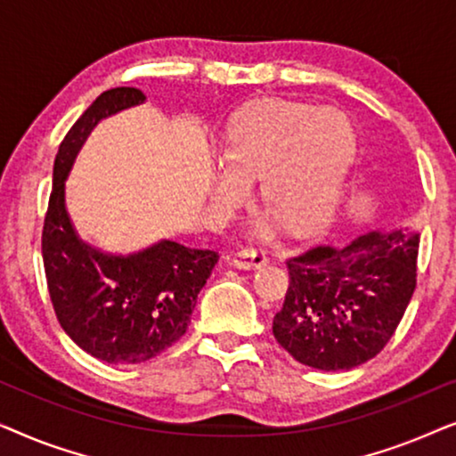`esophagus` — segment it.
Listing matches in <instances>:
<instances>
[{
    "mask_svg": "<svg viewBox=\"0 0 456 456\" xmlns=\"http://www.w3.org/2000/svg\"><path fill=\"white\" fill-rule=\"evenodd\" d=\"M232 264L236 267H242V270H253V267H261L267 264V255L261 248L245 247L239 253H234Z\"/></svg>",
    "mask_w": 456,
    "mask_h": 456,
    "instance_id": "34e87169",
    "label": "esophagus"
}]
</instances>
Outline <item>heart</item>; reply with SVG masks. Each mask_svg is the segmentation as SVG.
Listing matches in <instances>:
<instances>
[{"label": "heart", "mask_w": 456, "mask_h": 456, "mask_svg": "<svg viewBox=\"0 0 456 456\" xmlns=\"http://www.w3.org/2000/svg\"><path fill=\"white\" fill-rule=\"evenodd\" d=\"M351 122L338 110L270 99L242 110L222 145L226 170L214 192L226 209L247 195V180L259 176V195L292 230H311L326 220L354 158ZM255 222L270 234L273 217Z\"/></svg>", "instance_id": "1"}]
</instances>
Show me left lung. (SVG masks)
<instances>
[{
	"label": "left lung",
	"mask_w": 456,
	"mask_h": 456,
	"mask_svg": "<svg viewBox=\"0 0 456 456\" xmlns=\"http://www.w3.org/2000/svg\"><path fill=\"white\" fill-rule=\"evenodd\" d=\"M417 251V232L376 230L348 247L322 242L292 255L290 284L272 328L280 346L323 371L376 357L413 297Z\"/></svg>",
	"instance_id": "left-lung-1"
}]
</instances>
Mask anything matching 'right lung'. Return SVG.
Returning a JSON list of instances; mask_svg holds the SVG:
<instances>
[{"label":"right lung","instance_id":"obj_1","mask_svg":"<svg viewBox=\"0 0 456 456\" xmlns=\"http://www.w3.org/2000/svg\"><path fill=\"white\" fill-rule=\"evenodd\" d=\"M145 99L134 86H116L103 91L72 124L53 161L41 234L43 267L60 326L83 351L114 365L142 363L183 338L199 290L220 259L209 248L174 240L116 257L85 245L74 232L64 180L78 149L102 118Z\"/></svg>","mask_w":456,"mask_h":456}]
</instances>
